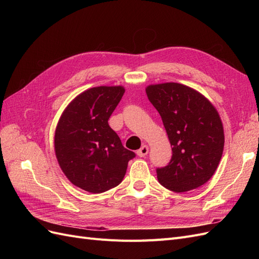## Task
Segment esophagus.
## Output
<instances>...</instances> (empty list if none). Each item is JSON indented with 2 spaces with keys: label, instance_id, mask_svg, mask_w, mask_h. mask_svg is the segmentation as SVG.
Returning <instances> with one entry per match:
<instances>
[{
  "label": "esophagus",
  "instance_id": "obj_1",
  "mask_svg": "<svg viewBox=\"0 0 259 259\" xmlns=\"http://www.w3.org/2000/svg\"><path fill=\"white\" fill-rule=\"evenodd\" d=\"M148 152H149L148 146L144 145V146H143L142 148H140L139 150L137 151V154H138V156H140V158H144V156H146V155L148 154Z\"/></svg>",
  "mask_w": 259,
  "mask_h": 259
}]
</instances>
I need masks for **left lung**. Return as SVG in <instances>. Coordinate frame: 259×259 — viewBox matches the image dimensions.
Wrapping results in <instances>:
<instances>
[{
  "mask_svg": "<svg viewBox=\"0 0 259 259\" xmlns=\"http://www.w3.org/2000/svg\"><path fill=\"white\" fill-rule=\"evenodd\" d=\"M146 93L173 147L169 163L156 168L159 183L174 192L204 185L214 175L224 150V127L217 110L200 93L179 83L150 85Z\"/></svg>",
  "mask_w": 259,
  "mask_h": 259,
  "instance_id": "8db88e82",
  "label": "left lung"
}]
</instances>
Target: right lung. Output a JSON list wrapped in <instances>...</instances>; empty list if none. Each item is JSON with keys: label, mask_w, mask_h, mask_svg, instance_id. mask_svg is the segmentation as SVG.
I'll return each mask as SVG.
<instances>
[{"label": "right lung", "mask_w": 259, "mask_h": 259, "mask_svg": "<svg viewBox=\"0 0 259 259\" xmlns=\"http://www.w3.org/2000/svg\"><path fill=\"white\" fill-rule=\"evenodd\" d=\"M122 86H98L80 94L62 113L55 133L59 165L74 186L92 193L116 187L136 154L124 148L108 120Z\"/></svg>", "instance_id": "obj_1"}]
</instances>
